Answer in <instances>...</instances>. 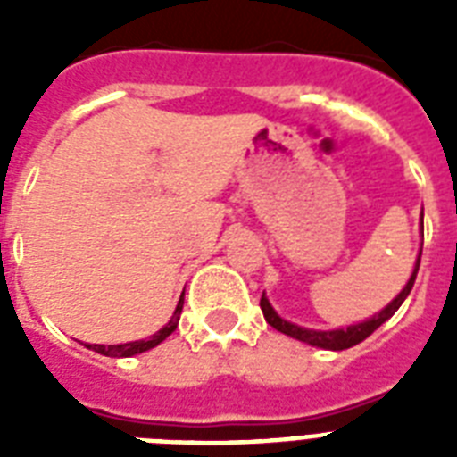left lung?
I'll return each instance as SVG.
<instances>
[{
  "label": "left lung",
  "instance_id": "1",
  "mask_svg": "<svg viewBox=\"0 0 457 457\" xmlns=\"http://www.w3.org/2000/svg\"><path fill=\"white\" fill-rule=\"evenodd\" d=\"M420 256H422V251H420ZM418 270H420V258L418 263H415V270H412L411 279H408V285H405V289L401 294H398L396 299L391 301L386 308H384L382 312H377L375 318L365 320V322H361V325H351L346 327V329H332V332H315V329H305V327H299V325H292V322H287V320H282L278 315V312L272 311L270 301L265 299V294L261 296V311H263L265 315V322L270 327H275L278 332L287 334V337H294V339L299 341H305V344H311V346H318V348H327V351H344V348H351L355 346V344H361V341H365L370 337V334L375 332L377 327L384 325L386 320L394 315V312L401 308V303L405 301V296L411 294L412 285H415V278H418Z\"/></svg>",
  "mask_w": 457,
  "mask_h": 457
}]
</instances>
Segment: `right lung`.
Instances as JSON below:
<instances>
[{"mask_svg": "<svg viewBox=\"0 0 457 457\" xmlns=\"http://www.w3.org/2000/svg\"><path fill=\"white\" fill-rule=\"evenodd\" d=\"M179 312H182V299H179L178 308H175V312H172V318L168 320V325H165L163 329H158L154 337H149V339L145 341H132V344H120V346H99V344H87V348H92V351H96V353L109 355V358H130V355L145 353V351L158 346L165 337H170V334L175 332V327H178L179 322Z\"/></svg>", "mask_w": 457, "mask_h": 457, "instance_id": "add662e5", "label": "right lung"}]
</instances>
